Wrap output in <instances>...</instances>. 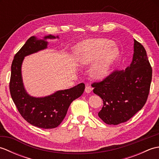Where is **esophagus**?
<instances>
[{
	"label": "esophagus",
	"instance_id": "esophagus-1",
	"mask_svg": "<svg viewBox=\"0 0 159 159\" xmlns=\"http://www.w3.org/2000/svg\"><path fill=\"white\" fill-rule=\"evenodd\" d=\"M92 87H91L89 85H86L85 89V92L86 93H90L91 92H92Z\"/></svg>",
	"mask_w": 159,
	"mask_h": 159
}]
</instances>
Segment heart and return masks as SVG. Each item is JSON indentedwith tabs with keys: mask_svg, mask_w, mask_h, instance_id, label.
<instances>
[{
	"mask_svg": "<svg viewBox=\"0 0 159 159\" xmlns=\"http://www.w3.org/2000/svg\"><path fill=\"white\" fill-rule=\"evenodd\" d=\"M120 50L110 40L93 39L78 44L74 50V58L80 66L90 67V75L93 79H103L109 75Z\"/></svg>",
	"mask_w": 159,
	"mask_h": 159,
	"instance_id": "heart-1",
	"label": "heart"
}]
</instances>
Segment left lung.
Masks as SVG:
<instances>
[{
    "instance_id": "8db88e82",
    "label": "left lung",
    "mask_w": 159,
    "mask_h": 159,
    "mask_svg": "<svg viewBox=\"0 0 159 159\" xmlns=\"http://www.w3.org/2000/svg\"><path fill=\"white\" fill-rule=\"evenodd\" d=\"M133 48L130 66L92 85L93 93L103 100L98 116L107 124L117 125L130 119L142 109L149 94L152 70L146 51L135 39Z\"/></svg>"
}]
</instances>
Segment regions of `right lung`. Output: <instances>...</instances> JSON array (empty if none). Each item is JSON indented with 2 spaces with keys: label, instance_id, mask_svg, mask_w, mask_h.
<instances>
[{
  "label": "right lung",
  "instance_id": "obj_1",
  "mask_svg": "<svg viewBox=\"0 0 159 159\" xmlns=\"http://www.w3.org/2000/svg\"><path fill=\"white\" fill-rule=\"evenodd\" d=\"M55 39H59V37L48 35L42 39L31 37L16 53L11 64L9 89L13 102L27 122L44 129L58 126L66 117L70 104L81 96L85 90V84L82 83L70 89L57 91L43 97L33 96L26 92L22 75L25 57L46 49L48 40Z\"/></svg>",
  "mask_w": 159,
  "mask_h": 159
}]
</instances>
